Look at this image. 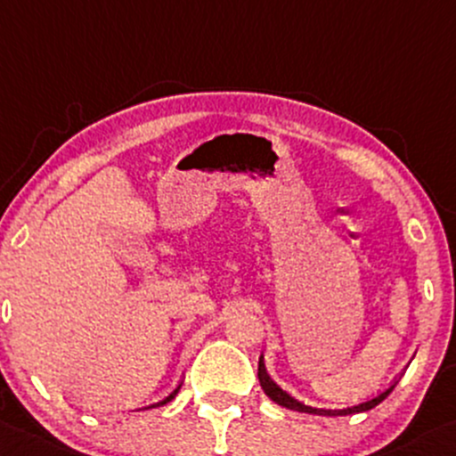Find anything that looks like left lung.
<instances>
[{
	"label": "left lung",
	"mask_w": 456,
	"mask_h": 456,
	"mask_svg": "<svg viewBox=\"0 0 456 456\" xmlns=\"http://www.w3.org/2000/svg\"><path fill=\"white\" fill-rule=\"evenodd\" d=\"M257 378H260L262 389H265L266 395L271 397V400L275 402V404L284 406V409H290V411H299V413L328 415V418H338V415L365 413V411H371L373 406L380 404V402L385 400V397L389 395V393L395 389V385H397V380H395L391 387H387L385 391L378 393V395L369 397V400H365V402H358V404H354V406H345V409H314V406H308V404H304V402L295 400V397L289 395V393L281 389L280 385H275V382H273V378L268 376V371H266V367H265V358H262V356H260V365H257Z\"/></svg>",
	"instance_id": "8db88e82"
}]
</instances>
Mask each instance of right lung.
Here are the masks:
<instances>
[{
  "label": "right lung",
  "instance_id": "obj_1",
  "mask_svg": "<svg viewBox=\"0 0 456 456\" xmlns=\"http://www.w3.org/2000/svg\"><path fill=\"white\" fill-rule=\"evenodd\" d=\"M179 389H181V385H179V387H176V389H175V391H172V393H170V395H166V397H164V400H161V402H157V404H151V406H148V409H155V406H164V404H167V402H170V400H172V397H175V395H176V393H179Z\"/></svg>",
  "mask_w": 456,
  "mask_h": 456
}]
</instances>
